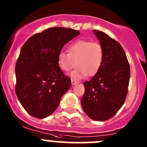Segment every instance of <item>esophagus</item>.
<instances>
[{
	"label": "esophagus",
	"instance_id": "esophagus-1",
	"mask_svg": "<svg viewBox=\"0 0 147 147\" xmlns=\"http://www.w3.org/2000/svg\"><path fill=\"white\" fill-rule=\"evenodd\" d=\"M71 82H72V85H74V84H77V83H78V81L76 80H75V79H72V80H71Z\"/></svg>",
	"mask_w": 147,
	"mask_h": 147
}]
</instances>
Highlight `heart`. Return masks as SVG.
Masks as SVG:
<instances>
[{
	"mask_svg": "<svg viewBox=\"0 0 147 147\" xmlns=\"http://www.w3.org/2000/svg\"><path fill=\"white\" fill-rule=\"evenodd\" d=\"M104 58L102 45L98 42L79 40L68 47V53L61 51L58 54L57 63L64 71L68 72L75 66L78 68L72 73L74 78L87 75L93 76L101 67Z\"/></svg>",
	"mask_w": 147,
	"mask_h": 147,
	"instance_id": "b5f03b06",
	"label": "heart"
}]
</instances>
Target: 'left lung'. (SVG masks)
I'll return each mask as SVG.
<instances>
[{"instance_id": "left-lung-1", "label": "left lung", "mask_w": 147, "mask_h": 147, "mask_svg": "<svg viewBox=\"0 0 147 147\" xmlns=\"http://www.w3.org/2000/svg\"><path fill=\"white\" fill-rule=\"evenodd\" d=\"M104 50L101 67L86 81L81 100L83 110L96 121L113 117L124 104L128 92L130 67L119 42L102 31L93 30Z\"/></svg>"}]
</instances>
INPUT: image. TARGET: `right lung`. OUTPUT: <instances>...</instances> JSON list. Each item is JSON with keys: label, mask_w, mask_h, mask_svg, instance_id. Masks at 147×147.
<instances>
[{"label": "right lung", "mask_w": 147, "mask_h": 147, "mask_svg": "<svg viewBox=\"0 0 147 147\" xmlns=\"http://www.w3.org/2000/svg\"><path fill=\"white\" fill-rule=\"evenodd\" d=\"M80 33L72 28H47L34 34L22 47L16 65V93L31 116H50L70 87L71 79L60 69L57 57Z\"/></svg>", "instance_id": "obj_1"}]
</instances>
